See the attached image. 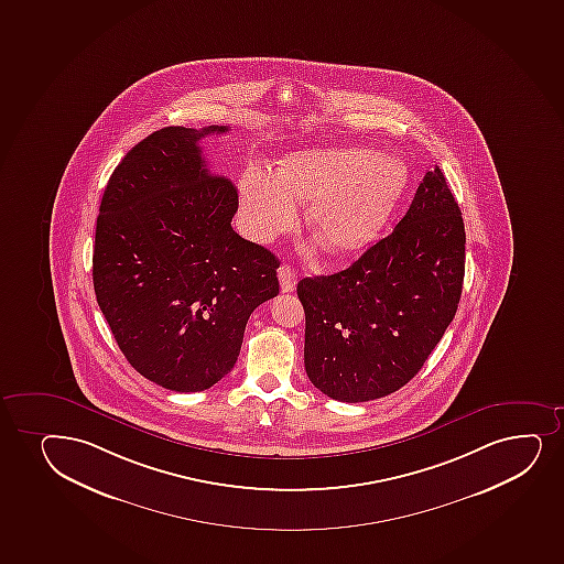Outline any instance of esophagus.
I'll return each mask as SVG.
<instances>
[{"label": "esophagus", "mask_w": 564, "mask_h": 564, "mask_svg": "<svg viewBox=\"0 0 564 564\" xmlns=\"http://www.w3.org/2000/svg\"><path fill=\"white\" fill-rule=\"evenodd\" d=\"M280 290L284 293H290L295 290L297 285V274L290 265H282L279 269Z\"/></svg>", "instance_id": "1"}]
</instances>
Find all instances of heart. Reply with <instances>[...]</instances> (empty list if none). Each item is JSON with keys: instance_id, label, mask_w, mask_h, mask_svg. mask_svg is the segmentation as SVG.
Here are the masks:
<instances>
[{"instance_id": "b5f03b06", "label": "heart", "mask_w": 564, "mask_h": 564, "mask_svg": "<svg viewBox=\"0 0 564 564\" xmlns=\"http://www.w3.org/2000/svg\"><path fill=\"white\" fill-rule=\"evenodd\" d=\"M409 186V169L376 150H301L279 175L248 167L239 181L240 214L253 239L271 240L297 224L299 203L312 202L306 224L327 252L348 256L380 235Z\"/></svg>"}]
</instances>
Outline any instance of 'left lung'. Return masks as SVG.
Masks as SVG:
<instances>
[{
  "instance_id": "left-lung-1",
  "label": "left lung",
  "mask_w": 564,
  "mask_h": 564,
  "mask_svg": "<svg viewBox=\"0 0 564 564\" xmlns=\"http://www.w3.org/2000/svg\"><path fill=\"white\" fill-rule=\"evenodd\" d=\"M465 242L459 205L434 165L393 234L348 269L299 282L311 382L340 402L406 386L457 312Z\"/></svg>"
}]
</instances>
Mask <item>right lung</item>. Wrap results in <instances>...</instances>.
I'll list each match as a JSON object with an SVG mask.
<instances>
[{
    "label": "right lung",
    "mask_w": 564,
    "mask_h": 564,
    "mask_svg": "<svg viewBox=\"0 0 564 564\" xmlns=\"http://www.w3.org/2000/svg\"><path fill=\"white\" fill-rule=\"evenodd\" d=\"M226 131H154L123 155L99 207V308L131 367L178 393L234 369L248 317L279 295V258L235 234L237 189L202 154V139Z\"/></svg>",
    "instance_id": "add662e5"
}]
</instances>
